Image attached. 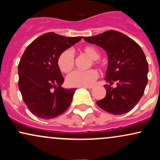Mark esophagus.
<instances>
[{
	"mask_svg": "<svg viewBox=\"0 0 160 160\" xmlns=\"http://www.w3.org/2000/svg\"><path fill=\"white\" fill-rule=\"evenodd\" d=\"M82 88H85V89H92V86H82Z\"/></svg>",
	"mask_w": 160,
	"mask_h": 160,
	"instance_id": "1",
	"label": "esophagus"
}]
</instances>
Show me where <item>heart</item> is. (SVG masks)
Segmentation results:
<instances>
[{
  "label": "heart",
  "instance_id": "obj_1",
  "mask_svg": "<svg viewBox=\"0 0 160 160\" xmlns=\"http://www.w3.org/2000/svg\"><path fill=\"white\" fill-rule=\"evenodd\" d=\"M82 52L85 53L91 59L94 65H98V60L100 58V52L92 46H86L82 49ZM58 65L62 72L68 73L73 69L74 66V55L71 49H66L62 52L58 58ZM98 74L95 69L88 71H74L68 75L66 82L70 86H89L94 83L98 78Z\"/></svg>",
  "mask_w": 160,
  "mask_h": 160
}]
</instances>
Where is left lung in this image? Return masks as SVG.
I'll list each match as a JSON object with an SVG mask.
<instances>
[{"instance_id":"left-lung-1","label":"left lung","mask_w":160,"mask_h":160,"mask_svg":"<svg viewBox=\"0 0 160 160\" xmlns=\"http://www.w3.org/2000/svg\"><path fill=\"white\" fill-rule=\"evenodd\" d=\"M83 39L102 47L108 55L106 96L97 104L114 115L130 111L144 95L148 80V63L142 49L128 36L113 30ZM114 82L117 86L113 88Z\"/></svg>"}]
</instances>
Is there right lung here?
Returning <instances> with one entry per match:
<instances>
[{"label": "right lung", "mask_w": 160, "mask_h": 160, "mask_svg": "<svg viewBox=\"0 0 160 160\" xmlns=\"http://www.w3.org/2000/svg\"><path fill=\"white\" fill-rule=\"evenodd\" d=\"M82 38L46 33L24 52L18 66L19 89L24 102L36 117L50 120L64 113L71 104L76 89L61 86L65 80L58 58Z\"/></svg>", "instance_id": "add662e5"}]
</instances>
